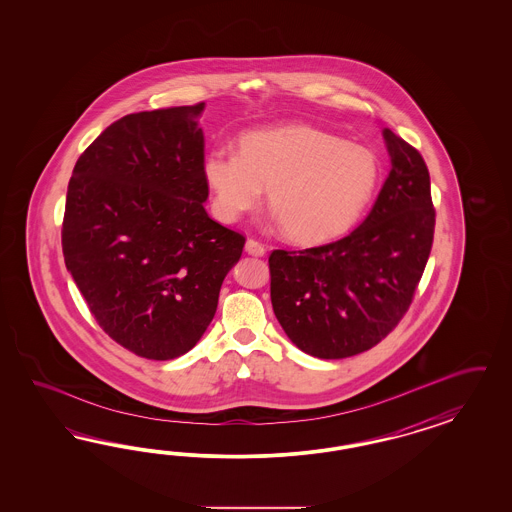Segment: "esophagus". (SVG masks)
<instances>
[{
  "instance_id": "esophagus-1",
  "label": "esophagus",
  "mask_w": 512,
  "mask_h": 512,
  "mask_svg": "<svg viewBox=\"0 0 512 512\" xmlns=\"http://www.w3.org/2000/svg\"><path fill=\"white\" fill-rule=\"evenodd\" d=\"M246 251H248L249 255H253V257H263L266 249H264L261 242H257V240H253V238H248V242H246Z\"/></svg>"
}]
</instances>
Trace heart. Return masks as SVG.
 Returning <instances> with one entry per match:
<instances>
[{"instance_id": "obj_1", "label": "heart", "mask_w": 512, "mask_h": 512, "mask_svg": "<svg viewBox=\"0 0 512 512\" xmlns=\"http://www.w3.org/2000/svg\"><path fill=\"white\" fill-rule=\"evenodd\" d=\"M217 219L234 223L263 197L274 219L302 244L347 233L372 204L381 163L372 150L311 125L249 131L240 154L216 146L202 163Z\"/></svg>"}]
</instances>
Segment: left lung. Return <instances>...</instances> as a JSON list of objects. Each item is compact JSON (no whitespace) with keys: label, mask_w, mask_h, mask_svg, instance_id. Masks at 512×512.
<instances>
[{"label":"left lung","mask_w":512,"mask_h":512,"mask_svg":"<svg viewBox=\"0 0 512 512\" xmlns=\"http://www.w3.org/2000/svg\"><path fill=\"white\" fill-rule=\"evenodd\" d=\"M383 139L390 172L357 229L326 246L274 249L268 259L279 325L311 357H353L387 338L409 310L430 257V172L388 127Z\"/></svg>","instance_id":"8db88e82"}]
</instances>
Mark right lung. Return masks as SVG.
<instances>
[{
    "label": "right lung",
    "mask_w": 512,
    "mask_h": 512,
    "mask_svg": "<svg viewBox=\"0 0 512 512\" xmlns=\"http://www.w3.org/2000/svg\"><path fill=\"white\" fill-rule=\"evenodd\" d=\"M202 110L127 114L78 157L67 187L65 266L110 338L152 360L201 340L246 244L202 204Z\"/></svg>",
    "instance_id": "add662e5"
}]
</instances>
